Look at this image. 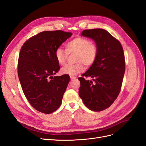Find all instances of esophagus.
I'll return each mask as SVG.
<instances>
[{"instance_id":"esophagus-1","label":"esophagus","mask_w":146,"mask_h":146,"mask_svg":"<svg viewBox=\"0 0 146 146\" xmlns=\"http://www.w3.org/2000/svg\"><path fill=\"white\" fill-rule=\"evenodd\" d=\"M70 79H75L76 77H75V76H70Z\"/></svg>"}]
</instances>
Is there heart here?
<instances>
[{
    "mask_svg": "<svg viewBox=\"0 0 146 146\" xmlns=\"http://www.w3.org/2000/svg\"><path fill=\"white\" fill-rule=\"evenodd\" d=\"M66 49L57 47L55 51V58L60 64L63 65L67 60L68 54L76 52L75 64H67L61 69V73L70 76H74L83 71V64L89 66L94 64L98 56L99 48L96 43L91 42L85 38H76L68 42L66 45Z\"/></svg>",
    "mask_w": 146,
    "mask_h": 146,
    "instance_id": "heart-1",
    "label": "heart"
}]
</instances>
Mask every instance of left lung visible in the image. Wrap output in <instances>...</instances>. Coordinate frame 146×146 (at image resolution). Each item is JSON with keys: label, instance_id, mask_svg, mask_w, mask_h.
<instances>
[{"label": "left lung", "instance_id": "8db88e82", "mask_svg": "<svg viewBox=\"0 0 146 146\" xmlns=\"http://www.w3.org/2000/svg\"><path fill=\"white\" fill-rule=\"evenodd\" d=\"M82 35L92 38L98 46V56L94 64L79 77L78 94L86 107L94 111L110 107L121 90L125 70V56L121 42L107 30H83ZM84 76L91 77L93 81Z\"/></svg>", "mask_w": 146, "mask_h": 146}]
</instances>
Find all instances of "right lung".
<instances>
[{
	"label": "right lung",
	"mask_w": 146,
	"mask_h": 146,
	"mask_svg": "<svg viewBox=\"0 0 146 146\" xmlns=\"http://www.w3.org/2000/svg\"><path fill=\"white\" fill-rule=\"evenodd\" d=\"M72 33L44 31L30 38L22 46L17 73L25 98L38 111L50 114L61 104L69 83V75L53 77L60 69L55 49Z\"/></svg>",
	"instance_id": "1"
}]
</instances>
